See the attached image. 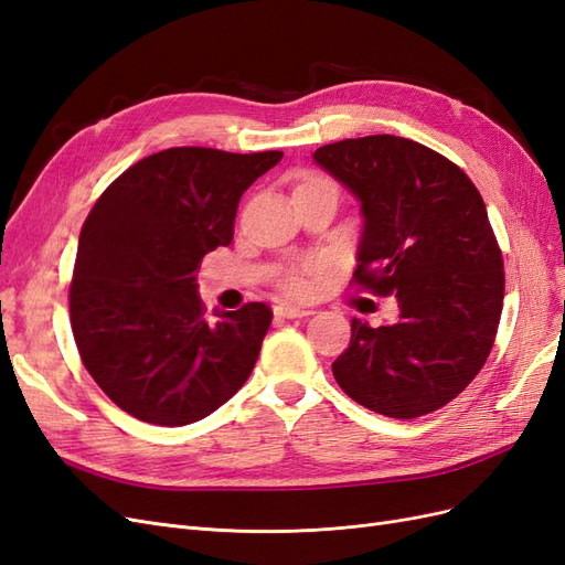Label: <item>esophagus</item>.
<instances>
[{"label": "esophagus", "instance_id": "1", "mask_svg": "<svg viewBox=\"0 0 565 565\" xmlns=\"http://www.w3.org/2000/svg\"><path fill=\"white\" fill-rule=\"evenodd\" d=\"M273 311H276L278 318H306V316H313L311 309H301V306H295V303H278Z\"/></svg>", "mask_w": 565, "mask_h": 565}]
</instances>
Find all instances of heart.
<instances>
[{
  "mask_svg": "<svg viewBox=\"0 0 565 565\" xmlns=\"http://www.w3.org/2000/svg\"><path fill=\"white\" fill-rule=\"evenodd\" d=\"M318 181H324V179L313 177V179H306L301 185L318 183ZM320 276H322V264L320 262H306L285 278V289H287V292L297 295V297H306V295L313 292V287L318 285Z\"/></svg>",
  "mask_w": 565,
  "mask_h": 565,
  "instance_id": "obj_1",
  "label": "heart"
}]
</instances>
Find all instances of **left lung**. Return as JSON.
I'll return each instance as SVG.
<instances>
[{"instance_id":"obj_1","label":"left lung","mask_w":565,"mask_h":565,"mask_svg":"<svg viewBox=\"0 0 565 565\" xmlns=\"http://www.w3.org/2000/svg\"><path fill=\"white\" fill-rule=\"evenodd\" d=\"M313 160L361 202L355 282L401 311L380 328L351 320L334 380L372 413H434L469 386L498 334L504 264L486 202L455 162L403 136L330 143Z\"/></svg>"}]
</instances>
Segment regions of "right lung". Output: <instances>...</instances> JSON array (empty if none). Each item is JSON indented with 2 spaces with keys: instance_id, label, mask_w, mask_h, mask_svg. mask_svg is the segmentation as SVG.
Listing matches in <instances>:
<instances>
[{
  "instance_id": "1",
  "label": "right lung",
  "mask_w": 565,
  "mask_h": 565,
  "mask_svg": "<svg viewBox=\"0 0 565 565\" xmlns=\"http://www.w3.org/2000/svg\"><path fill=\"white\" fill-rule=\"evenodd\" d=\"M280 150L167 148L131 164L84 221L71 285L82 363L131 417L183 426L212 415L254 370L273 311L204 316L202 256L228 247L247 188Z\"/></svg>"
}]
</instances>
